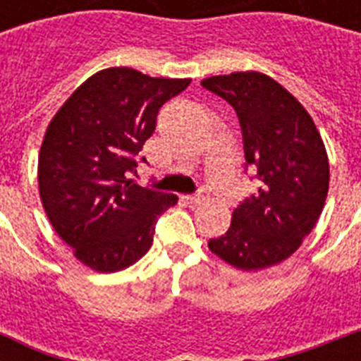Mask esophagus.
<instances>
[{"label":"esophagus","mask_w":361,"mask_h":361,"mask_svg":"<svg viewBox=\"0 0 361 361\" xmlns=\"http://www.w3.org/2000/svg\"><path fill=\"white\" fill-rule=\"evenodd\" d=\"M187 200L191 204H200L206 200V187H200L198 189V192H195V195H189V197H185Z\"/></svg>","instance_id":"34e87169"}]
</instances>
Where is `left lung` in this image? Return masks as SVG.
<instances>
[{
	"label": "left lung",
	"mask_w": 361,
	"mask_h": 361,
	"mask_svg": "<svg viewBox=\"0 0 361 361\" xmlns=\"http://www.w3.org/2000/svg\"><path fill=\"white\" fill-rule=\"evenodd\" d=\"M202 86L236 110L245 166L260 180L234 209L228 231L208 247L245 271L275 266L302 245L322 214L330 185L324 142L296 97L262 73L209 76Z\"/></svg>",
	"instance_id": "8db88e82"
}]
</instances>
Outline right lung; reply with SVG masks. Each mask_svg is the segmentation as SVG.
I'll list each match as a JSON object with an SVG mask.
<instances>
[{
  "instance_id": "add662e5",
  "label": "right lung",
  "mask_w": 361,
  "mask_h": 361,
  "mask_svg": "<svg viewBox=\"0 0 361 361\" xmlns=\"http://www.w3.org/2000/svg\"><path fill=\"white\" fill-rule=\"evenodd\" d=\"M189 84L110 67L90 76L48 125L39 153L42 208L87 268H129L152 247L159 215L178 202L129 176L161 106Z\"/></svg>"
}]
</instances>
